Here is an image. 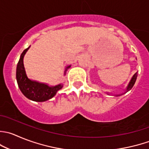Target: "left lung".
Returning a JSON list of instances; mask_svg holds the SVG:
<instances>
[{
    "mask_svg": "<svg viewBox=\"0 0 149 149\" xmlns=\"http://www.w3.org/2000/svg\"><path fill=\"white\" fill-rule=\"evenodd\" d=\"M137 76H138V72H136V73H135V74L133 75V76H132V77L131 80L130 81V82H129V84H128L127 86V88H126V89H125V92H123V93H122V94H119V95H114V96H120V95H124V94H125V93H126V92H127L128 91L130 90V89H132V87H133L134 84H135V81H136ZM107 94H108V95H110V94L108 93V92H107Z\"/></svg>",
    "mask_w": 149,
    "mask_h": 149,
    "instance_id": "8db88e82",
    "label": "left lung"
}]
</instances>
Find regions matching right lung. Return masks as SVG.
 Instances as JSON below:
<instances>
[{
  "mask_svg": "<svg viewBox=\"0 0 149 149\" xmlns=\"http://www.w3.org/2000/svg\"><path fill=\"white\" fill-rule=\"evenodd\" d=\"M30 47V46L23 51L17 63L16 71L17 84L22 93L29 100L36 102H44L52 98L57 94V92L63 88V84H59L55 86H49L47 84L31 80L27 77L24 67L23 59ZM70 65L66 66L64 75L66 74V71L68 69L70 68Z\"/></svg>",
  "mask_w": 149,
  "mask_h": 149,
  "instance_id": "obj_1",
  "label": "right lung"
}]
</instances>
